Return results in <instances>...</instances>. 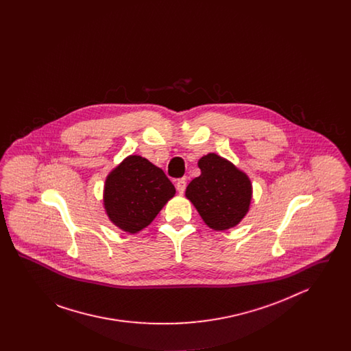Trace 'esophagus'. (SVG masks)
<instances>
[{
  "label": "esophagus",
  "mask_w": 351,
  "mask_h": 351,
  "mask_svg": "<svg viewBox=\"0 0 351 351\" xmlns=\"http://www.w3.org/2000/svg\"><path fill=\"white\" fill-rule=\"evenodd\" d=\"M185 186H186L185 179H179V180L176 182V189H178V192H179L180 195H183L184 191H185Z\"/></svg>",
  "instance_id": "obj_1"
}]
</instances>
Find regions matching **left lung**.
<instances>
[{
  "label": "left lung",
  "instance_id": "8db88e82",
  "mask_svg": "<svg viewBox=\"0 0 351 351\" xmlns=\"http://www.w3.org/2000/svg\"><path fill=\"white\" fill-rule=\"evenodd\" d=\"M199 167L201 175L186 186L185 196L209 228L215 230L233 228L249 210V178L216 154L202 156Z\"/></svg>",
  "mask_w": 351,
  "mask_h": 351
}]
</instances>
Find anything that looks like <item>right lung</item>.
Segmentation results:
<instances>
[{
  "instance_id": "add662e5",
  "label": "right lung",
  "mask_w": 351,
  "mask_h": 351,
  "mask_svg": "<svg viewBox=\"0 0 351 351\" xmlns=\"http://www.w3.org/2000/svg\"><path fill=\"white\" fill-rule=\"evenodd\" d=\"M175 192L160 168L132 155L108 176L104 205L119 229L136 233L150 225Z\"/></svg>"
}]
</instances>
